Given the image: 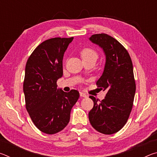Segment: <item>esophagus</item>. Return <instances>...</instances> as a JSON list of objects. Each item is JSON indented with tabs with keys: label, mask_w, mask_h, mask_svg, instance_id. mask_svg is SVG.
Here are the masks:
<instances>
[{
	"label": "esophagus",
	"mask_w": 157,
	"mask_h": 157,
	"mask_svg": "<svg viewBox=\"0 0 157 157\" xmlns=\"http://www.w3.org/2000/svg\"><path fill=\"white\" fill-rule=\"evenodd\" d=\"M79 95H80L81 97H84V98L87 97V95H86V94H84V93H83V92H80V93H79Z\"/></svg>",
	"instance_id": "1"
}]
</instances>
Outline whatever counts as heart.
<instances>
[{"instance_id": "b5f03b06", "label": "heart", "mask_w": 157, "mask_h": 157, "mask_svg": "<svg viewBox=\"0 0 157 157\" xmlns=\"http://www.w3.org/2000/svg\"><path fill=\"white\" fill-rule=\"evenodd\" d=\"M80 55L82 59H87V58L90 57H95L97 59L98 57L97 52L94 49L91 48H84L81 50Z\"/></svg>"}]
</instances>
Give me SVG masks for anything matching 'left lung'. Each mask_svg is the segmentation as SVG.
Masks as SVG:
<instances>
[{
  "label": "left lung",
  "instance_id": "1",
  "mask_svg": "<svg viewBox=\"0 0 157 157\" xmlns=\"http://www.w3.org/2000/svg\"><path fill=\"white\" fill-rule=\"evenodd\" d=\"M89 39L105 52L104 71L96 84L107 91L100 102L92 95L89 97L94 104L89 113V121L98 132L113 134L124 127L132 109L136 92L132 62L127 50L113 37L102 33Z\"/></svg>",
  "mask_w": 157,
  "mask_h": 157
}]
</instances>
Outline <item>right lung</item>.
Segmentation results:
<instances>
[{
  "label": "right lung",
  "mask_w": 157,
  "mask_h": 157,
  "mask_svg": "<svg viewBox=\"0 0 157 157\" xmlns=\"http://www.w3.org/2000/svg\"><path fill=\"white\" fill-rule=\"evenodd\" d=\"M73 39L55 37L44 41L26 63L23 82L26 109L34 125L47 134L65 128L79 97L77 90L66 93L57 85L63 75V54Z\"/></svg>",
  "instance_id": "1"
}]
</instances>
